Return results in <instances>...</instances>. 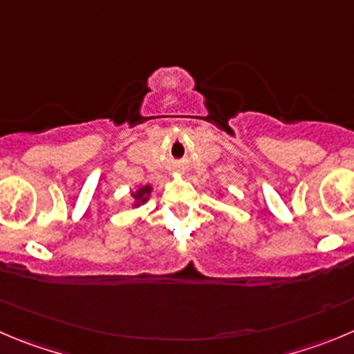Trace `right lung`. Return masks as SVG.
<instances>
[{"label":"right lung","instance_id":"obj_1","mask_svg":"<svg viewBox=\"0 0 354 354\" xmlns=\"http://www.w3.org/2000/svg\"><path fill=\"white\" fill-rule=\"evenodd\" d=\"M151 192V187H143L140 188L138 192L132 194V199H134V206H140V204H145L148 201V196H150Z\"/></svg>","mask_w":354,"mask_h":354}]
</instances>
